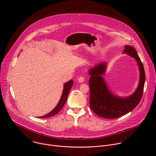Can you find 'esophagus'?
<instances>
[{"mask_svg":"<svg viewBox=\"0 0 156 156\" xmlns=\"http://www.w3.org/2000/svg\"><path fill=\"white\" fill-rule=\"evenodd\" d=\"M77 81L79 82V83H83L84 81V77L83 76H80L78 79H77Z\"/></svg>","mask_w":156,"mask_h":156,"instance_id":"1","label":"esophagus"}]
</instances>
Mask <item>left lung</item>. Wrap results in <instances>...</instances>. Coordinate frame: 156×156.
I'll return each mask as SVG.
<instances>
[{
    "label": "left lung",
    "instance_id": "8db88e82",
    "mask_svg": "<svg viewBox=\"0 0 156 156\" xmlns=\"http://www.w3.org/2000/svg\"><path fill=\"white\" fill-rule=\"evenodd\" d=\"M123 53L134 58L140 70V81L134 93L126 98L117 96L111 92L102 76L107 69V63L101 62L89 70L90 87V104L91 108L98 116L105 119H116L126 115L140 103L144 90L145 72L143 65L134 48L126 45Z\"/></svg>",
    "mask_w": 156,
    "mask_h": 156
}]
</instances>
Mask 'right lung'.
<instances>
[{
    "instance_id": "obj_1",
    "label": "right lung",
    "mask_w": 156,
    "mask_h": 156,
    "mask_svg": "<svg viewBox=\"0 0 156 156\" xmlns=\"http://www.w3.org/2000/svg\"><path fill=\"white\" fill-rule=\"evenodd\" d=\"M73 81L72 80L69 81L68 82L65 83L63 84V92H62V94L61 96L59 102H58L57 105H56V107L51 111V112H50L48 114L39 117L38 118H48V117L54 116V115H56L57 114H58L59 112V111L64 106L66 100H67L69 91L71 90L72 86H73Z\"/></svg>"
}]
</instances>
